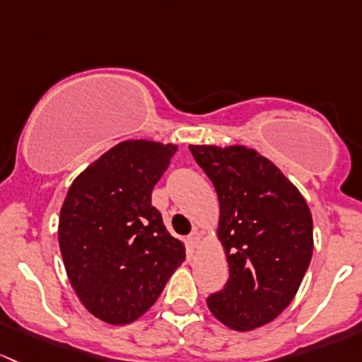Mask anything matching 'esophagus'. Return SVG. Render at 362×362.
I'll use <instances>...</instances> for the list:
<instances>
[{
  "mask_svg": "<svg viewBox=\"0 0 362 362\" xmlns=\"http://www.w3.org/2000/svg\"><path fill=\"white\" fill-rule=\"evenodd\" d=\"M200 232H193V233H189V237H188V244H189V247H193L195 249L197 245L200 244Z\"/></svg>",
  "mask_w": 362,
  "mask_h": 362,
  "instance_id": "34e87169",
  "label": "esophagus"
}]
</instances>
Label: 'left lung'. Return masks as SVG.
Returning a JSON list of instances; mask_svg holds the SVG:
<instances>
[{
  "label": "left lung",
  "instance_id": "8db88e82",
  "mask_svg": "<svg viewBox=\"0 0 362 362\" xmlns=\"http://www.w3.org/2000/svg\"><path fill=\"white\" fill-rule=\"evenodd\" d=\"M219 200L218 238L230 277L207 298L235 331L268 324L293 301L314 251L307 202L275 163L252 148L189 144Z\"/></svg>",
  "mask_w": 362,
  "mask_h": 362
}]
</instances>
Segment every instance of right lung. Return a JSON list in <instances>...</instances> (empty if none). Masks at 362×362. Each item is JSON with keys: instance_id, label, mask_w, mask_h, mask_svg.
<instances>
[{"instance_id": "obj_1", "label": "right lung", "mask_w": 362, "mask_h": 362, "mask_svg": "<svg viewBox=\"0 0 362 362\" xmlns=\"http://www.w3.org/2000/svg\"><path fill=\"white\" fill-rule=\"evenodd\" d=\"M176 151V144L122 141L69 186L59 247L76 296L104 322L139 319L185 262V244L151 206L153 186Z\"/></svg>"}]
</instances>
